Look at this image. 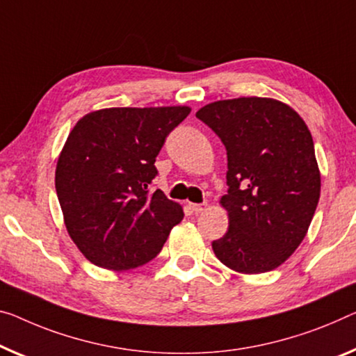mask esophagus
Masks as SVG:
<instances>
[{"instance_id":"1","label":"esophagus","mask_w":356,"mask_h":356,"mask_svg":"<svg viewBox=\"0 0 356 356\" xmlns=\"http://www.w3.org/2000/svg\"><path fill=\"white\" fill-rule=\"evenodd\" d=\"M188 207H189L191 211L195 213V215H197V213H202V211L207 209L205 204H191V202L188 204Z\"/></svg>"}]
</instances>
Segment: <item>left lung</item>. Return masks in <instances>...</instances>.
<instances>
[{
  "label": "left lung",
  "instance_id": "1",
  "mask_svg": "<svg viewBox=\"0 0 356 356\" xmlns=\"http://www.w3.org/2000/svg\"><path fill=\"white\" fill-rule=\"evenodd\" d=\"M195 116L227 151L229 191L220 204L229 227L211 243L216 258L247 275L277 269L304 240L320 200L307 124L286 103L267 97L218 100Z\"/></svg>",
  "mask_w": 356,
  "mask_h": 356
}]
</instances>
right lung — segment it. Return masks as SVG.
Returning a JSON list of instances; mask_svg holds the SVG:
<instances>
[{"label": "right lung", "instance_id": "obj_1", "mask_svg": "<svg viewBox=\"0 0 356 356\" xmlns=\"http://www.w3.org/2000/svg\"><path fill=\"white\" fill-rule=\"evenodd\" d=\"M189 106L103 108L87 113L58 154L56 189L76 247L92 264L129 270L154 259L183 207L149 193L156 157Z\"/></svg>", "mask_w": 356, "mask_h": 356}]
</instances>
